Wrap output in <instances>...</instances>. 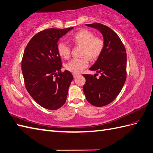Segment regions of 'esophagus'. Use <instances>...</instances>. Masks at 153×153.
I'll return each instance as SVG.
<instances>
[{
  "label": "esophagus",
  "instance_id": "34e87169",
  "mask_svg": "<svg viewBox=\"0 0 153 153\" xmlns=\"http://www.w3.org/2000/svg\"><path fill=\"white\" fill-rule=\"evenodd\" d=\"M79 76V74H73V77L74 78V79H75V78H76V77H78Z\"/></svg>",
  "mask_w": 153,
  "mask_h": 153
}]
</instances>
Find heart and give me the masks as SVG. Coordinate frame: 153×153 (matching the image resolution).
I'll use <instances>...</instances> for the list:
<instances>
[{"label": "heart", "instance_id": "b5f03b06", "mask_svg": "<svg viewBox=\"0 0 153 153\" xmlns=\"http://www.w3.org/2000/svg\"><path fill=\"white\" fill-rule=\"evenodd\" d=\"M71 41L74 45L82 47L79 59H74L68 63L65 68L73 74H79L89 65V59L96 61L101 56L105 46V42L101 36H95L90 30L82 29L74 34ZM57 52L63 59H69L71 56V49L63 42L57 45Z\"/></svg>", "mask_w": 153, "mask_h": 153}]
</instances>
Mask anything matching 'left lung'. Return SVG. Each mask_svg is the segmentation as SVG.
<instances>
[{"mask_svg":"<svg viewBox=\"0 0 153 153\" xmlns=\"http://www.w3.org/2000/svg\"><path fill=\"white\" fill-rule=\"evenodd\" d=\"M86 25L100 30L105 46L96 62L90 68L101 75L97 79L96 74H84L86 82L83 90L91 105L103 107L111 103L123 89L127 74L126 52L120 37L108 27L100 23Z\"/></svg>","mask_w":153,"mask_h":153,"instance_id":"left-lung-1","label":"left lung"}]
</instances>
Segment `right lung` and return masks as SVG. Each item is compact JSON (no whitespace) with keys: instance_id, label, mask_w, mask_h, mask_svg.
<instances>
[{"instance_id":"add662e5","label":"right lung","mask_w":153,"mask_h":153,"mask_svg":"<svg viewBox=\"0 0 153 153\" xmlns=\"http://www.w3.org/2000/svg\"><path fill=\"white\" fill-rule=\"evenodd\" d=\"M73 27L51 28L40 31L30 40L24 50L22 70L27 90L40 106L56 110L65 104L73 76L62 72L57 52L59 39Z\"/></svg>"}]
</instances>
